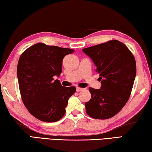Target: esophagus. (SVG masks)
Segmentation results:
<instances>
[{
    "label": "esophagus",
    "instance_id": "esophagus-1",
    "mask_svg": "<svg viewBox=\"0 0 152 152\" xmlns=\"http://www.w3.org/2000/svg\"><path fill=\"white\" fill-rule=\"evenodd\" d=\"M84 88H80V87H76V91L77 92H80V91H82V90H83Z\"/></svg>",
    "mask_w": 152,
    "mask_h": 152
}]
</instances>
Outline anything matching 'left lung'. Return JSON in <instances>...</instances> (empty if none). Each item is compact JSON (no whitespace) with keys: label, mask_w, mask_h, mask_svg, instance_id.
<instances>
[{"label":"left lung","mask_w":152,"mask_h":152,"mask_svg":"<svg viewBox=\"0 0 152 152\" xmlns=\"http://www.w3.org/2000/svg\"><path fill=\"white\" fill-rule=\"evenodd\" d=\"M93 61L101 86L89 88L91 99L85 103L86 112L96 119L117 115L127 103L136 76L134 56L125 44L111 40L82 50Z\"/></svg>","instance_id":"left-lung-1"}]
</instances>
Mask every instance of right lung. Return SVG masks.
<instances>
[{"mask_svg": "<svg viewBox=\"0 0 152 152\" xmlns=\"http://www.w3.org/2000/svg\"><path fill=\"white\" fill-rule=\"evenodd\" d=\"M74 50L38 43L20 56L17 74L23 102L31 114L44 122H56L66 113L74 86L64 87L53 76H60L62 61Z\"/></svg>", "mask_w": 152, "mask_h": 152, "instance_id": "1", "label": "right lung"}]
</instances>
